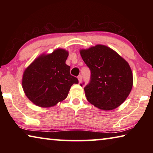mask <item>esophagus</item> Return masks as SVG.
Masks as SVG:
<instances>
[{
    "label": "esophagus",
    "mask_w": 153,
    "mask_h": 153,
    "mask_svg": "<svg viewBox=\"0 0 153 153\" xmlns=\"http://www.w3.org/2000/svg\"><path fill=\"white\" fill-rule=\"evenodd\" d=\"M77 79H78L79 83H80V82H82V76H81V75H79V76H78V77H77Z\"/></svg>",
    "instance_id": "34e87169"
}]
</instances>
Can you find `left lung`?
<instances>
[{"label":"left lung","mask_w":153,"mask_h":153,"mask_svg":"<svg viewBox=\"0 0 153 153\" xmlns=\"http://www.w3.org/2000/svg\"><path fill=\"white\" fill-rule=\"evenodd\" d=\"M80 55L91 71L90 81L84 88L88 101L105 111L120 106L133 86L128 62L113 49L101 45L82 49Z\"/></svg>","instance_id":"8db88e82"}]
</instances>
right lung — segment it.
<instances>
[{"mask_svg": "<svg viewBox=\"0 0 153 153\" xmlns=\"http://www.w3.org/2000/svg\"><path fill=\"white\" fill-rule=\"evenodd\" d=\"M69 53L58 48L48 55H40L24 71L22 87L33 104L50 107L67 98L71 86L78 84L65 63Z\"/></svg>", "mask_w": 153, "mask_h": 153, "instance_id": "1", "label": "right lung"}]
</instances>
